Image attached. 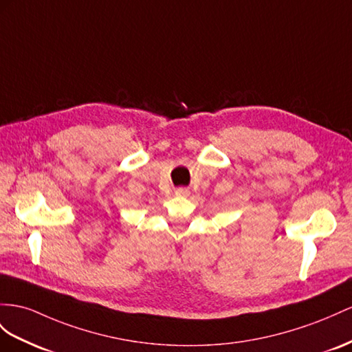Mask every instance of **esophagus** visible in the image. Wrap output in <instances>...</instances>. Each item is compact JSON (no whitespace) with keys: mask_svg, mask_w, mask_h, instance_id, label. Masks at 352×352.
Listing matches in <instances>:
<instances>
[{"mask_svg":"<svg viewBox=\"0 0 352 352\" xmlns=\"http://www.w3.org/2000/svg\"><path fill=\"white\" fill-rule=\"evenodd\" d=\"M188 188H186V187H178V188H175V195L177 196H188Z\"/></svg>","mask_w":352,"mask_h":352,"instance_id":"obj_1","label":"esophagus"}]
</instances>
